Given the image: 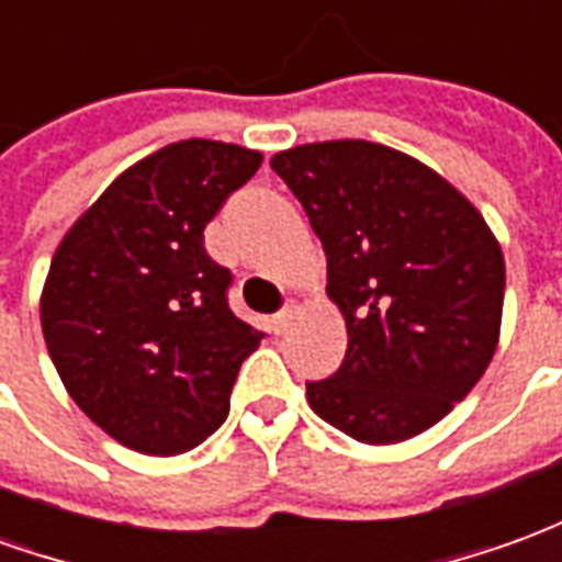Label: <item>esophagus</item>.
<instances>
[{"label": "esophagus", "instance_id": "esophagus-1", "mask_svg": "<svg viewBox=\"0 0 562 562\" xmlns=\"http://www.w3.org/2000/svg\"><path fill=\"white\" fill-rule=\"evenodd\" d=\"M289 318H292V310L285 306V310H280L277 316H270V330H273V334H282L285 325H289Z\"/></svg>", "mask_w": 562, "mask_h": 562}]
</instances>
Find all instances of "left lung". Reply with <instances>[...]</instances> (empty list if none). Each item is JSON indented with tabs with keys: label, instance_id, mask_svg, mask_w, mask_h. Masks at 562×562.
<instances>
[{
	"label": "left lung",
	"instance_id": "left-lung-1",
	"mask_svg": "<svg viewBox=\"0 0 562 562\" xmlns=\"http://www.w3.org/2000/svg\"><path fill=\"white\" fill-rule=\"evenodd\" d=\"M328 256L349 349L306 382L318 418L367 446L424 434L482 379L499 340L506 265L482 213L436 171L373 140L270 159Z\"/></svg>",
	"mask_w": 562,
	"mask_h": 562
}]
</instances>
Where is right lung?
<instances>
[{"label": "right lung", "instance_id": "add662e5", "mask_svg": "<svg viewBox=\"0 0 562 562\" xmlns=\"http://www.w3.org/2000/svg\"><path fill=\"white\" fill-rule=\"evenodd\" d=\"M261 153L177 140L108 186L63 237L42 294L56 373L104 434L140 454H180L228 415L261 330L228 306L232 270L204 228Z\"/></svg>", "mask_w": 562, "mask_h": 562}]
</instances>
